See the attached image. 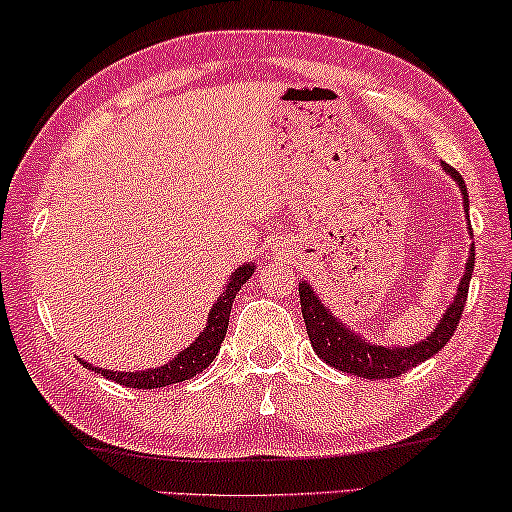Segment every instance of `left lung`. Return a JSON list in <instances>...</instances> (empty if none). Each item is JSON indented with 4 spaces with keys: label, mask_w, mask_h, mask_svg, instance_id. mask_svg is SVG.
Instances as JSON below:
<instances>
[{
    "label": "left lung",
    "mask_w": 512,
    "mask_h": 512,
    "mask_svg": "<svg viewBox=\"0 0 512 512\" xmlns=\"http://www.w3.org/2000/svg\"><path fill=\"white\" fill-rule=\"evenodd\" d=\"M444 171L454 178L456 185H459L463 195V209H466L468 216V190L459 171L451 169L449 164H442ZM468 232L473 235V228H470L468 221ZM473 265H475V247L470 244L468 261H466V272H463L459 287H456L454 301L447 305L444 315L437 322V327L430 331V334L423 338V341L411 343V345H381L371 343L367 338L355 334L348 324L338 320V317L331 313L327 305L322 303V298L315 294V289L310 287V282H298V296H301V313L305 322V331H308L310 343H313V350L320 360H324L331 367L338 371H345V374L362 376V378H395L409 371L416 364L426 362L428 357L447 345V341L454 336L456 327H459V320L463 315V305H466L468 298V284L470 277H473Z\"/></svg>",
    "instance_id": "8db88e82"
}]
</instances>
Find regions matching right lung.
I'll return each mask as SVG.
<instances>
[{"instance_id":"add662e5","label":"right lung","mask_w":512,"mask_h":512,"mask_svg":"<svg viewBox=\"0 0 512 512\" xmlns=\"http://www.w3.org/2000/svg\"><path fill=\"white\" fill-rule=\"evenodd\" d=\"M254 270H256L254 263H244L232 272L230 282L225 284V289L221 291V296H218V301L211 305L207 327L199 331V336L188 345V348H183L181 353L171 357V360L167 364H162V367H152L143 371H115V369L94 367V364H89L86 360H82V357H77L79 364L86 369L96 371V374L110 378V381L119 383V386L138 388V390L164 388V386H171V383L188 381V378L197 376L199 371H204L211 362H214L218 350H221L225 331H228L232 301H235L237 291L242 289V284L251 280Z\"/></svg>"}]
</instances>
